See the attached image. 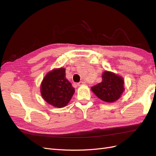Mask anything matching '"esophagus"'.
Returning a JSON list of instances; mask_svg holds the SVG:
<instances>
[{
	"instance_id": "esophagus-1",
	"label": "esophagus",
	"mask_w": 156,
	"mask_h": 156,
	"mask_svg": "<svg viewBox=\"0 0 156 156\" xmlns=\"http://www.w3.org/2000/svg\"><path fill=\"white\" fill-rule=\"evenodd\" d=\"M84 83H84V81H80L79 83H77V85L78 86H81V85H83V84H84Z\"/></svg>"
}]
</instances>
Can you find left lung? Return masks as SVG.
Returning a JSON list of instances; mask_svg holds the SVG:
<instances>
[{
    "instance_id": "left-lung-1",
    "label": "left lung",
    "mask_w": 156,
    "mask_h": 156,
    "mask_svg": "<svg viewBox=\"0 0 156 156\" xmlns=\"http://www.w3.org/2000/svg\"><path fill=\"white\" fill-rule=\"evenodd\" d=\"M124 84L122 77L105 71L102 75V81L92 87L91 89L100 100L112 103L120 98L124 90Z\"/></svg>"
}]
</instances>
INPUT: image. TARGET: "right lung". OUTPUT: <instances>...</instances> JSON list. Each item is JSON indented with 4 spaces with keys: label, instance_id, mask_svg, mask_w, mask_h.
<instances>
[{
    "label": "right lung",
    "instance_id": "obj_1",
    "mask_svg": "<svg viewBox=\"0 0 156 156\" xmlns=\"http://www.w3.org/2000/svg\"><path fill=\"white\" fill-rule=\"evenodd\" d=\"M64 68L55 69L45 75L41 84V94L45 101L55 107L66 105L75 92L66 78Z\"/></svg>",
    "mask_w": 156,
    "mask_h": 156
}]
</instances>
